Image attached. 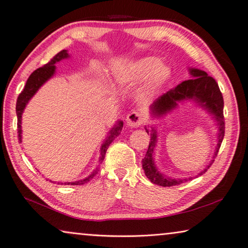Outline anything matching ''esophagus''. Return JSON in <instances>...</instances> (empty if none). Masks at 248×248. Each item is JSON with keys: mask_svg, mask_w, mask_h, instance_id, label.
Masks as SVG:
<instances>
[{"mask_svg": "<svg viewBox=\"0 0 248 248\" xmlns=\"http://www.w3.org/2000/svg\"><path fill=\"white\" fill-rule=\"evenodd\" d=\"M144 118L143 116L139 111H131L127 116V124L131 128H137L140 127V124H143Z\"/></svg>", "mask_w": 248, "mask_h": 248, "instance_id": "esophagus-1", "label": "esophagus"}]
</instances>
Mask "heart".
Returning a JSON list of instances; mask_svg holds the SVG:
<instances>
[{
	"mask_svg": "<svg viewBox=\"0 0 248 248\" xmlns=\"http://www.w3.org/2000/svg\"><path fill=\"white\" fill-rule=\"evenodd\" d=\"M172 67L160 63L156 57H147L133 61L115 73V78L120 85L133 86L147 79L143 95L153 96L159 93L172 78Z\"/></svg>",
	"mask_w": 248,
	"mask_h": 248,
	"instance_id": "1",
	"label": "heart"
}]
</instances>
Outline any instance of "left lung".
I'll return each mask as SVG.
<instances>
[{
    "label": "left lung",
    "mask_w": 248,
    "mask_h": 248,
    "mask_svg": "<svg viewBox=\"0 0 248 248\" xmlns=\"http://www.w3.org/2000/svg\"><path fill=\"white\" fill-rule=\"evenodd\" d=\"M191 78L184 80L175 88L168 91L167 93L160 96L154 103L150 105V114L154 117H161L163 115H167L169 111H172L174 108H177L178 103L185 101H192L200 108L206 109L208 114L213 116L217 124V145L215 148V153L213 155V159L217 156L218 150L220 148V145L225 135V119H224V99L219 90V87L216 80L213 77L208 76L207 73L190 67L189 69ZM145 130L148 134H150V142L147 149V153L142 160V167L145 172V175L147 176L150 182L156 184V185L162 187H171L175 185H181L182 183L191 179L189 178H172L164 175L157 169L155 164L154 154L155 148L157 145V129L156 127H152L148 129L145 127ZM214 160H211V162L207 164L206 168L200 172L198 175H202L203 173L207 171V169L212 166Z\"/></svg>",
    "instance_id": "obj_1"
}]
</instances>
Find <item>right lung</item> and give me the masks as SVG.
<instances>
[{
    "mask_svg": "<svg viewBox=\"0 0 248 248\" xmlns=\"http://www.w3.org/2000/svg\"><path fill=\"white\" fill-rule=\"evenodd\" d=\"M70 56H69V53H67V50H61L60 52H58L57 55L47 63V64L34 71L30 75V77L28 78L26 86H24V88L21 91V93L18 96L17 104H16V113H17V119H18V123H17L18 138H19V140H20V143H21V133H22L21 118H22V113H23L24 108H26L27 104L29 103V101L32 99V96L36 93L37 90L40 89L48 79H50L51 77L55 75V73H56V65L55 64L56 63L63 60V59H67ZM123 127H124V123L121 120H118L114 127L110 129L108 138L105 139V140L103 142V144H102V146L100 148V150H101V156L99 159L100 163L103 162V160L105 158L106 150H108L110 143L113 142L115 138L118 137V135L120 134ZM98 171H99V169L95 168V170H93V172H92L88 177L80 179V181L64 183V185H84L85 183H88L91 178H93V176H95V174H98ZM61 184H63V183H61Z\"/></svg>",
    "mask_w": 248,
    "mask_h": 248,
    "instance_id": "add662e5",
    "label": "right lung"
}]
</instances>
